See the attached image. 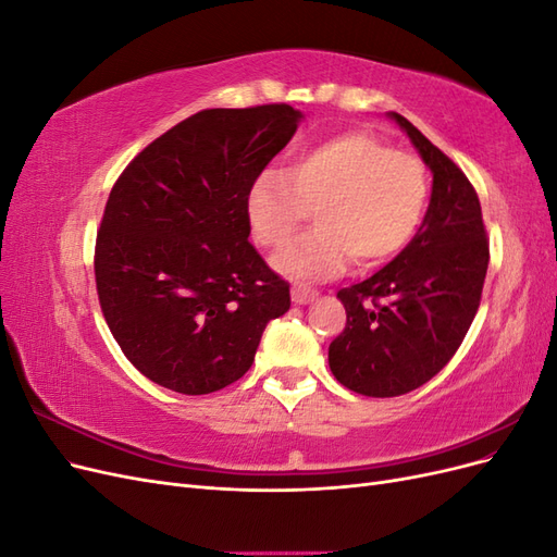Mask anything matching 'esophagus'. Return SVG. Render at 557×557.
Listing matches in <instances>:
<instances>
[{"instance_id": "esophagus-1", "label": "esophagus", "mask_w": 557, "mask_h": 557, "mask_svg": "<svg viewBox=\"0 0 557 557\" xmlns=\"http://www.w3.org/2000/svg\"><path fill=\"white\" fill-rule=\"evenodd\" d=\"M290 295H293L295 305H309V301H313V299L318 297V293L311 290V288H307V285H293Z\"/></svg>"}]
</instances>
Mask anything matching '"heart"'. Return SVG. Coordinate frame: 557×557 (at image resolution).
Wrapping results in <instances>:
<instances>
[{"label":"heart","mask_w":557,"mask_h":557,"mask_svg":"<svg viewBox=\"0 0 557 557\" xmlns=\"http://www.w3.org/2000/svg\"><path fill=\"white\" fill-rule=\"evenodd\" d=\"M428 207V174L418 158L397 153L372 134L344 132L297 150L285 174L250 181L244 209L252 239L278 248L313 209L315 230L274 258L281 274L318 281L383 264L407 248Z\"/></svg>","instance_id":"b5f03b06"}]
</instances>
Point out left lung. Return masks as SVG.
Listing matches in <instances>:
<instances>
[{
  "label": "left lung",
  "instance_id": "obj_1",
  "mask_svg": "<svg viewBox=\"0 0 557 557\" xmlns=\"http://www.w3.org/2000/svg\"><path fill=\"white\" fill-rule=\"evenodd\" d=\"M432 172L416 237L374 276L336 293L346 327L330 344L334 379L367 397H397L440 374L479 311L487 272L483 215L467 176L407 117L391 111Z\"/></svg>",
  "mask_w": 557,
  "mask_h": 557
}]
</instances>
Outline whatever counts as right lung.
I'll use <instances>...</instances> for the list:
<instances>
[{"label":"right lung","mask_w":557,"mask_h":557,"mask_svg":"<svg viewBox=\"0 0 557 557\" xmlns=\"http://www.w3.org/2000/svg\"><path fill=\"white\" fill-rule=\"evenodd\" d=\"M301 117L288 104L199 111L115 181L95 281L113 339L146 379L181 395L221 391L290 309V285L248 242L244 199Z\"/></svg>","instance_id":"obj_1"}]
</instances>
